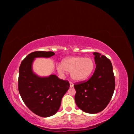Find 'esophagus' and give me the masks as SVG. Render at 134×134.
Instances as JSON below:
<instances>
[{
	"label": "esophagus",
	"mask_w": 134,
	"mask_h": 134,
	"mask_svg": "<svg viewBox=\"0 0 134 134\" xmlns=\"http://www.w3.org/2000/svg\"><path fill=\"white\" fill-rule=\"evenodd\" d=\"M70 87H73L74 84H73L72 82H70Z\"/></svg>",
	"instance_id": "obj_1"
}]
</instances>
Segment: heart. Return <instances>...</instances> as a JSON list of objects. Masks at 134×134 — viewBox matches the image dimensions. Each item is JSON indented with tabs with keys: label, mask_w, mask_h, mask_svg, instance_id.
<instances>
[{
	"label": "heart",
	"mask_w": 134,
	"mask_h": 134,
	"mask_svg": "<svg viewBox=\"0 0 134 134\" xmlns=\"http://www.w3.org/2000/svg\"><path fill=\"white\" fill-rule=\"evenodd\" d=\"M94 69L95 62L93 59L81 56L65 59L62 66L58 67L60 72L63 73L64 70L71 72L72 79L78 82L86 80L92 74Z\"/></svg>",
	"instance_id": "obj_1"
}]
</instances>
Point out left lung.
Segmentation results:
<instances>
[{"instance_id":"8db88e82","label":"left lung","mask_w":134,"mask_h":134,"mask_svg":"<svg viewBox=\"0 0 134 134\" xmlns=\"http://www.w3.org/2000/svg\"><path fill=\"white\" fill-rule=\"evenodd\" d=\"M96 67L89 80L75 83V101L79 108L88 113L103 110L109 104L114 92L115 79L110 60L98 52H94Z\"/></svg>"}]
</instances>
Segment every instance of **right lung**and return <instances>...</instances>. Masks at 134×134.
<instances>
[{"label":"right lung","instance_id":"right-lung-1","mask_svg":"<svg viewBox=\"0 0 134 134\" xmlns=\"http://www.w3.org/2000/svg\"><path fill=\"white\" fill-rule=\"evenodd\" d=\"M53 52L36 51L29 54L20 65L18 90L27 107L36 115L47 118L55 115L63 97L69 90V82L55 75L41 78L33 72L32 63L36 58H49Z\"/></svg>","mask_w":134,"mask_h":134}]
</instances>
